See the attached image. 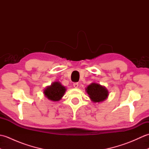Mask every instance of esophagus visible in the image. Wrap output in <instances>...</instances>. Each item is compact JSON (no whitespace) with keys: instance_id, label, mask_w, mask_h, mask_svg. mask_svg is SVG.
Masks as SVG:
<instances>
[{"instance_id":"esophagus-1","label":"esophagus","mask_w":149,"mask_h":149,"mask_svg":"<svg viewBox=\"0 0 149 149\" xmlns=\"http://www.w3.org/2000/svg\"><path fill=\"white\" fill-rule=\"evenodd\" d=\"M73 85H74V88H77L79 86V84H78V83H74V84H73Z\"/></svg>"}]
</instances>
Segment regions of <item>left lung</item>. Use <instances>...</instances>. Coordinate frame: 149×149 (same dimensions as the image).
<instances>
[{
  "mask_svg": "<svg viewBox=\"0 0 149 149\" xmlns=\"http://www.w3.org/2000/svg\"><path fill=\"white\" fill-rule=\"evenodd\" d=\"M91 100L94 102H102L108 96V91L106 88L99 84L92 83L86 89Z\"/></svg>",
  "mask_w": 149,
  "mask_h": 149,
  "instance_id": "8db88e82",
  "label": "left lung"
}]
</instances>
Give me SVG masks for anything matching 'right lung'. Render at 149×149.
Returning a JSON list of instances; mask_svg holds the SVG:
<instances>
[{
    "instance_id": "right-lung-1",
    "label": "right lung",
    "mask_w": 149,
    "mask_h": 149,
    "mask_svg": "<svg viewBox=\"0 0 149 149\" xmlns=\"http://www.w3.org/2000/svg\"><path fill=\"white\" fill-rule=\"evenodd\" d=\"M66 91V88L59 82H54L51 86L44 90V94L50 100L58 101L61 99Z\"/></svg>"
}]
</instances>
